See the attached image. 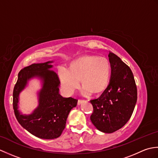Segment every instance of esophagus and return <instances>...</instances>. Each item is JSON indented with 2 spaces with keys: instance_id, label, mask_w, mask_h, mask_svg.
I'll list each match as a JSON object with an SVG mask.
<instances>
[{
  "instance_id": "34e87169",
  "label": "esophagus",
  "mask_w": 158,
  "mask_h": 158,
  "mask_svg": "<svg viewBox=\"0 0 158 158\" xmlns=\"http://www.w3.org/2000/svg\"><path fill=\"white\" fill-rule=\"evenodd\" d=\"M82 102H83V100H81V99H79L78 100V105H81V104L82 103Z\"/></svg>"
}]
</instances>
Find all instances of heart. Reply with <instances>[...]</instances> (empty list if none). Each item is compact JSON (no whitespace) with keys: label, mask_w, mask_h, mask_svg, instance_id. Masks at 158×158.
<instances>
[{"label":"heart","mask_w":158,"mask_h":158,"mask_svg":"<svg viewBox=\"0 0 158 158\" xmlns=\"http://www.w3.org/2000/svg\"><path fill=\"white\" fill-rule=\"evenodd\" d=\"M110 65L105 58L95 55L83 56L70 64L69 70H59L61 86L65 93L72 94L79 87L83 86V92L87 94H99L109 85Z\"/></svg>","instance_id":"1"}]
</instances>
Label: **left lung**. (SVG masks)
<instances>
[{
	"mask_svg": "<svg viewBox=\"0 0 158 158\" xmlns=\"http://www.w3.org/2000/svg\"><path fill=\"white\" fill-rule=\"evenodd\" d=\"M111 75L109 84L98 98L92 99V123L98 130L112 133L130 119L137 100V88L130 67L120 58L109 52Z\"/></svg>",
	"mask_w": 158,
	"mask_h": 158,
	"instance_id": "1",
	"label": "left lung"
}]
</instances>
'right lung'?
I'll list each match as a JSON object with an SVG mask.
<instances>
[{
	"instance_id": "obj_1",
	"label": "right lung",
	"mask_w": 158,
	"mask_h": 158,
	"mask_svg": "<svg viewBox=\"0 0 158 158\" xmlns=\"http://www.w3.org/2000/svg\"><path fill=\"white\" fill-rule=\"evenodd\" d=\"M52 62L32 64L22 69L13 92V107L17 120L32 135L43 139H56L62 135L69 112L78 101L72 97L63 98L59 94V77L49 70L52 67L49 64ZM34 76L40 77L44 81L39 93L40 105L31 115L23 116L17 110L19 94L28 80Z\"/></svg>"
}]
</instances>
